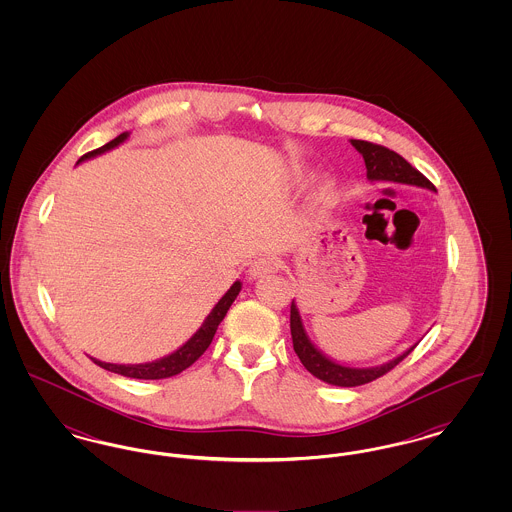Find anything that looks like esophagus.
<instances>
[{
	"label": "esophagus",
	"instance_id": "1",
	"mask_svg": "<svg viewBox=\"0 0 512 512\" xmlns=\"http://www.w3.org/2000/svg\"><path fill=\"white\" fill-rule=\"evenodd\" d=\"M276 268H278V263L272 257H261V259H255L251 263L247 274H249L251 280H257V278H263L267 274H272Z\"/></svg>",
	"mask_w": 512,
	"mask_h": 512
}]
</instances>
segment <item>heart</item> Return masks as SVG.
I'll use <instances>...</instances> for the list:
<instances>
[{
    "mask_svg": "<svg viewBox=\"0 0 512 512\" xmlns=\"http://www.w3.org/2000/svg\"><path fill=\"white\" fill-rule=\"evenodd\" d=\"M309 176H311V172H301V174H299V178H301V180H307V178H309ZM328 192H330V186H324V188H322V195H328Z\"/></svg>",
    "mask_w": 512,
    "mask_h": 512,
    "instance_id": "1",
    "label": "heart"
}]
</instances>
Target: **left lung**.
Wrapping results in <instances>:
<instances>
[{"label":"left lung","mask_w":512,"mask_h":512,"mask_svg":"<svg viewBox=\"0 0 512 512\" xmlns=\"http://www.w3.org/2000/svg\"><path fill=\"white\" fill-rule=\"evenodd\" d=\"M351 146L363 155L366 178L370 182L407 184V186L426 188L430 192H436L434 184L428 178H424L411 163H407L399 153L391 151L388 147L376 146V144H370L365 140H351ZM290 328H292L293 351L297 353L303 366L313 376H317L318 380L332 384V386H340V388L363 386V384H368V382L384 376L386 372H390L393 366L399 365L418 345V341H416L407 351H403L401 355H397L395 359H391L384 365L357 368V366L341 365L318 349L305 330V324H303V318L297 309L295 299H293L292 309H290Z\"/></svg>","instance_id":"obj_1"}]
</instances>
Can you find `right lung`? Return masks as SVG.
Returning a JSON list of instances; mask_svg holds the SVG:
<instances>
[{
  "label": "right lung",
  "instance_id": "right-lung-1",
  "mask_svg": "<svg viewBox=\"0 0 512 512\" xmlns=\"http://www.w3.org/2000/svg\"><path fill=\"white\" fill-rule=\"evenodd\" d=\"M128 138H130V132H122L121 136H117L109 144L82 155L78 159V163L94 159L101 153H107V151L115 149V147L124 144ZM240 292H242V282L236 280L230 286V290L220 297L219 303L213 307V311L203 320V324L197 328L194 336L186 341L184 345H180L176 351H172L171 355H165V357H161L157 361H151V363H140V365H115V363H103V361H98L94 357H90V359L101 368L109 370V372L121 374L126 378H136V380H161V378L176 376L182 370H186L188 366L194 365L195 361L205 353V349L211 345V341L215 338V332H217L222 318L226 317L228 309L232 307L234 299L240 295Z\"/></svg>",
  "mask_w": 512,
  "mask_h": 512
}]
</instances>
